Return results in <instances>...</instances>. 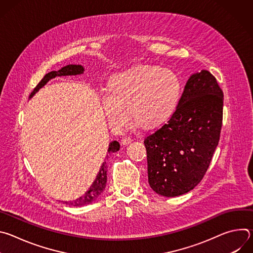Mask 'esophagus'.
<instances>
[{
    "label": "esophagus",
    "instance_id": "34e87169",
    "mask_svg": "<svg viewBox=\"0 0 253 253\" xmlns=\"http://www.w3.org/2000/svg\"><path fill=\"white\" fill-rule=\"evenodd\" d=\"M132 141L133 140H132L131 137H124V138H122L121 143L123 144V145H128V144H130Z\"/></svg>",
    "mask_w": 253,
    "mask_h": 253
}]
</instances>
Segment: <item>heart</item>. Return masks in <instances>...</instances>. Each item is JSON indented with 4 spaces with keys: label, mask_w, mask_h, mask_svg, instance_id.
<instances>
[{
    "label": "heart",
    "mask_w": 253,
    "mask_h": 253,
    "mask_svg": "<svg viewBox=\"0 0 253 253\" xmlns=\"http://www.w3.org/2000/svg\"><path fill=\"white\" fill-rule=\"evenodd\" d=\"M180 98V83L171 71L138 66L115 75L100 93L106 118L114 130H122L131 115L143 127L153 129L173 114Z\"/></svg>",
    "instance_id": "heart-1"
}]
</instances>
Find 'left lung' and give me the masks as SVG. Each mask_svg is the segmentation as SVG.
Listing matches in <instances>:
<instances>
[{
    "label": "left lung",
    "mask_w": 253,
    "mask_h": 253,
    "mask_svg": "<svg viewBox=\"0 0 253 253\" xmlns=\"http://www.w3.org/2000/svg\"><path fill=\"white\" fill-rule=\"evenodd\" d=\"M223 92L207 70L190 76L166 124L144 140L148 182L159 195L175 197L202 180L218 145Z\"/></svg>",
    "instance_id": "left-lung-1"
}]
</instances>
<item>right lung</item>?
I'll return each mask as SVG.
<instances>
[{
    "mask_svg": "<svg viewBox=\"0 0 253 253\" xmlns=\"http://www.w3.org/2000/svg\"><path fill=\"white\" fill-rule=\"evenodd\" d=\"M83 73H84V68L81 65H67L59 71H52V72H50V73L46 74L45 77L40 81V83L37 86H36L34 91L31 93L30 98H32L35 95V93H37L44 85H46L51 79H53L55 77L72 76V75L75 76V75H80V74H83ZM119 149H120L119 142L112 141L109 144L108 152H109V154L114 153V152H117ZM108 157H109V156L107 155V158ZM106 182H107V163H106V161H104L103 164L100 167V170H99L95 180L93 181L92 185L84 193V195L75 199V200H73V201H70V202L66 201L65 203L70 205V206H76V207L84 206V205L92 203L104 191V189L106 187Z\"/></svg>",
    "mask_w": 253,
    "mask_h": 253,
    "instance_id": "obj_1",
    "label": "right lung"
}]
</instances>
